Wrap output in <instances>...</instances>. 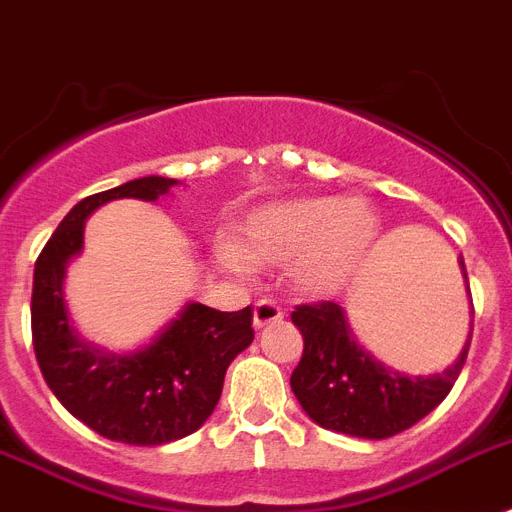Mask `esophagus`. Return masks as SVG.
<instances>
[{"label": "esophagus", "instance_id": "1", "mask_svg": "<svg viewBox=\"0 0 512 512\" xmlns=\"http://www.w3.org/2000/svg\"><path fill=\"white\" fill-rule=\"evenodd\" d=\"M283 320V309L281 304L273 302V299H260V302L255 304V328H265V325H270V322H278Z\"/></svg>", "mask_w": 512, "mask_h": 512}]
</instances>
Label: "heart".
Instances as JSON below:
<instances>
[{
    "label": "heart",
    "mask_w": 512,
    "mask_h": 512,
    "mask_svg": "<svg viewBox=\"0 0 512 512\" xmlns=\"http://www.w3.org/2000/svg\"><path fill=\"white\" fill-rule=\"evenodd\" d=\"M377 239V216L364 200L304 197L255 210L239 226L236 247L218 244L231 270L294 263L291 278L309 294H330L354 276Z\"/></svg>",
    "instance_id": "obj_1"
}]
</instances>
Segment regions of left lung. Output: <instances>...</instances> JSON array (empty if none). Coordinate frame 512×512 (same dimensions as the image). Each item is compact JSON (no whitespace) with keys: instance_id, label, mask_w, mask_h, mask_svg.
Here are the masks:
<instances>
[{"instance_id":"left-lung-1","label":"left lung","mask_w":512,"mask_h":512,"mask_svg":"<svg viewBox=\"0 0 512 512\" xmlns=\"http://www.w3.org/2000/svg\"><path fill=\"white\" fill-rule=\"evenodd\" d=\"M461 270L466 276L463 257ZM291 322L304 338L302 359L291 372L296 401L320 427L364 440L398 435L435 411L461 375L471 346L466 341L461 356L437 375L411 377L364 351L336 302L299 304Z\"/></svg>"}]
</instances>
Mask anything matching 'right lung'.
<instances>
[{"label":"right lung","mask_w":512,"mask_h":512,"mask_svg":"<svg viewBox=\"0 0 512 512\" xmlns=\"http://www.w3.org/2000/svg\"><path fill=\"white\" fill-rule=\"evenodd\" d=\"M174 184L166 176H143L80 200L51 234L33 270L30 330L46 385L75 419L127 445H163L203 427L221 398L226 369L255 338L252 307L218 312L205 304H190L148 349L135 354H106L72 330L62 278L67 260L83 247L85 218L119 197L158 200Z\"/></svg>","instance_id":"1"}]
</instances>
